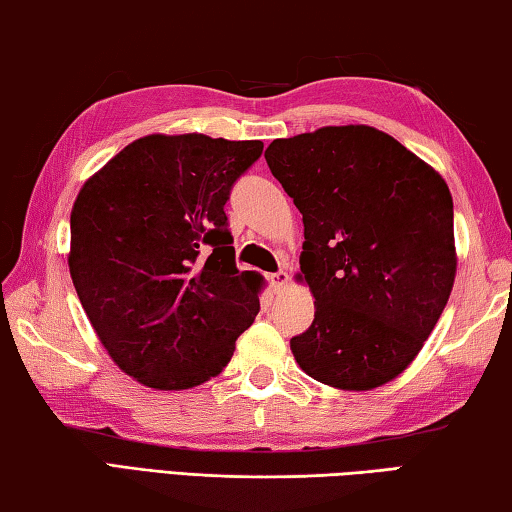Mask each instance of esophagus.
<instances>
[{"label":"esophagus","instance_id":"esophagus-1","mask_svg":"<svg viewBox=\"0 0 512 512\" xmlns=\"http://www.w3.org/2000/svg\"><path fill=\"white\" fill-rule=\"evenodd\" d=\"M268 280H271V287L275 291H282L289 284V273L287 271H277V273H273L271 277H268Z\"/></svg>","mask_w":512,"mask_h":512}]
</instances>
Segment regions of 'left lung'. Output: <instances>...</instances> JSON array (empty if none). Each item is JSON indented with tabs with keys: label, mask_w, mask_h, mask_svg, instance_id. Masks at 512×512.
<instances>
[{
	"label": "left lung",
	"mask_w": 512,
	"mask_h": 512,
	"mask_svg": "<svg viewBox=\"0 0 512 512\" xmlns=\"http://www.w3.org/2000/svg\"><path fill=\"white\" fill-rule=\"evenodd\" d=\"M273 176L302 214L298 282L314 323L293 336L298 366L339 391H372L411 366L456 277L454 203L443 176L372 126L273 140Z\"/></svg>",
	"instance_id": "left-lung-1"
}]
</instances>
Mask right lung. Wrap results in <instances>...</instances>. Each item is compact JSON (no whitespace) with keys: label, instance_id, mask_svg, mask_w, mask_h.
<instances>
[{"label":"right lung","instance_id":"1","mask_svg":"<svg viewBox=\"0 0 512 512\" xmlns=\"http://www.w3.org/2000/svg\"><path fill=\"white\" fill-rule=\"evenodd\" d=\"M259 140L146 135L85 180L72 207L69 275L119 370L185 391L228 366L259 311L223 205Z\"/></svg>","mask_w":512,"mask_h":512}]
</instances>
